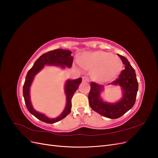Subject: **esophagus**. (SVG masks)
Listing matches in <instances>:
<instances>
[{
    "mask_svg": "<svg viewBox=\"0 0 158 158\" xmlns=\"http://www.w3.org/2000/svg\"><path fill=\"white\" fill-rule=\"evenodd\" d=\"M89 80L88 77H86V76H83L82 77V82H89Z\"/></svg>",
    "mask_w": 158,
    "mask_h": 158,
    "instance_id": "1",
    "label": "esophagus"
}]
</instances>
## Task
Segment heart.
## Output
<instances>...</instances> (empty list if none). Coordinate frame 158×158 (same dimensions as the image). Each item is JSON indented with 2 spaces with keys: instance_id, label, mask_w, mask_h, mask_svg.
I'll return each mask as SVG.
<instances>
[{
  "instance_id": "obj_1",
  "label": "heart",
  "mask_w": 158,
  "mask_h": 158,
  "mask_svg": "<svg viewBox=\"0 0 158 158\" xmlns=\"http://www.w3.org/2000/svg\"><path fill=\"white\" fill-rule=\"evenodd\" d=\"M83 68L93 70V77L98 80L109 81L120 74L123 62L117 55L103 51L86 52L79 60Z\"/></svg>"
}]
</instances>
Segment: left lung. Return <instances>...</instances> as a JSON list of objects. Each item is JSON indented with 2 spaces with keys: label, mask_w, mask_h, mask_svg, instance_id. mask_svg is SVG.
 Instances as JSON below:
<instances>
[{
  "label": "left lung",
  "mask_w": 158,
  "mask_h": 158,
  "mask_svg": "<svg viewBox=\"0 0 158 158\" xmlns=\"http://www.w3.org/2000/svg\"><path fill=\"white\" fill-rule=\"evenodd\" d=\"M117 55L121 58L125 69L121 71L118 78L111 84L119 85L121 87L123 90L121 99L114 103L104 102L100 98L104 86L94 82L90 84V91L88 94L91 108L102 116L113 119L121 117L134 106L138 89V83L135 69L126 57L118 54Z\"/></svg>",
  "instance_id": "obj_1"
}]
</instances>
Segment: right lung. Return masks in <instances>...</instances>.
<instances>
[{
  "label": "right lung",
  "mask_w": 158,
  "mask_h": 158,
  "mask_svg": "<svg viewBox=\"0 0 158 158\" xmlns=\"http://www.w3.org/2000/svg\"><path fill=\"white\" fill-rule=\"evenodd\" d=\"M71 54L72 52L70 51L62 49L47 52L46 53L42 55L35 62L31 69L27 72L25 82L23 86V95L24 98L26 106L31 114L43 122L49 124L55 123L63 119L70 113L72 107L71 99L73 98L74 92L78 88L80 84L82 82V78L75 80H68L66 81L64 87V92L66 96V107L63 112L60 114L59 117L55 118H48L45 114L36 111L33 109L30 101V89L33 80L35 76L43 69L45 64L58 66L63 69H64L65 66L70 68L71 66L73 65V56H72Z\"/></svg>",
  "instance_id": "add662e5"
}]
</instances>
